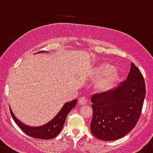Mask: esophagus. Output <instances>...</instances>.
Returning <instances> with one entry per match:
<instances>
[{
  "label": "esophagus",
  "instance_id": "1",
  "mask_svg": "<svg viewBox=\"0 0 153 153\" xmlns=\"http://www.w3.org/2000/svg\"><path fill=\"white\" fill-rule=\"evenodd\" d=\"M79 102L81 105H85L87 103V100L85 97H81L79 99Z\"/></svg>",
  "mask_w": 153,
  "mask_h": 153
}]
</instances>
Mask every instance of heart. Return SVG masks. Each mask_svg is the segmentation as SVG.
Returning <instances> with one entry per match:
<instances>
[{"label":"heart","mask_w":153,"mask_h":153,"mask_svg":"<svg viewBox=\"0 0 153 153\" xmlns=\"http://www.w3.org/2000/svg\"><path fill=\"white\" fill-rule=\"evenodd\" d=\"M91 75L94 79H98L95 85L96 90L99 92H105L111 89L117 82L120 71L109 63L102 62L92 68Z\"/></svg>","instance_id":"obj_1"}]
</instances>
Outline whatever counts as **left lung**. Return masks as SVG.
<instances>
[{
    "instance_id": "obj_1",
    "label": "left lung",
    "mask_w": 153,
    "mask_h": 153,
    "mask_svg": "<svg viewBox=\"0 0 153 153\" xmlns=\"http://www.w3.org/2000/svg\"><path fill=\"white\" fill-rule=\"evenodd\" d=\"M146 97V84L139 69L131 64L127 79L107 92L95 94L90 130L103 141H114L128 134L141 115Z\"/></svg>"
}]
</instances>
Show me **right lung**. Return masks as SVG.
<instances>
[{"label":"right lung","mask_w":153,"mask_h":153,"mask_svg":"<svg viewBox=\"0 0 153 153\" xmlns=\"http://www.w3.org/2000/svg\"><path fill=\"white\" fill-rule=\"evenodd\" d=\"M38 53H46V51H40ZM76 104L77 100H73L72 101L65 102L62 108L60 110L57 114H56L54 117L45 124L36 127L29 126L24 124L15 117L11 108L10 111L15 122L23 132H25V134L33 138L47 140L55 138L61 133L68 114L74 107H75Z\"/></svg>","instance_id":"add662e5"}]
</instances>
